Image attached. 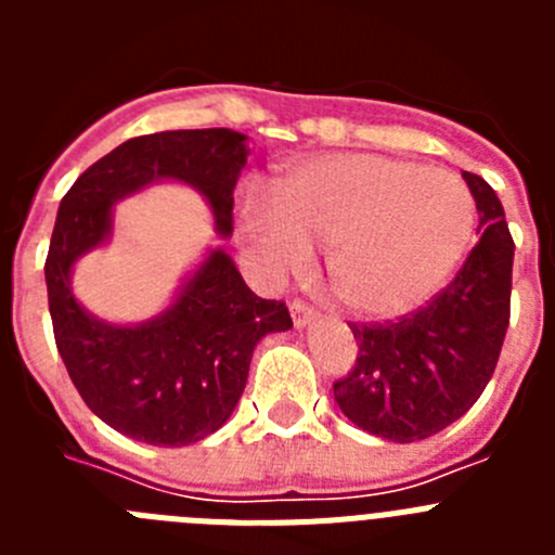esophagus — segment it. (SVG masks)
I'll return each instance as SVG.
<instances>
[{
	"label": "esophagus",
	"mask_w": 555,
	"mask_h": 555,
	"mask_svg": "<svg viewBox=\"0 0 555 555\" xmlns=\"http://www.w3.org/2000/svg\"><path fill=\"white\" fill-rule=\"evenodd\" d=\"M288 311H292L294 327H300V331L313 322V311L306 306V302H292V308H288Z\"/></svg>",
	"instance_id": "1"
}]
</instances>
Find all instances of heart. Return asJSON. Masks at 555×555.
<instances>
[{
    "label": "heart",
    "mask_w": 555,
    "mask_h": 555,
    "mask_svg": "<svg viewBox=\"0 0 555 555\" xmlns=\"http://www.w3.org/2000/svg\"><path fill=\"white\" fill-rule=\"evenodd\" d=\"M238 224L267 278L302 272L325 249L327 286L358 320H395L442 288L473 242L464 180L411 160L341 152L278 180L274 205L244 199Z\"/></svg>",
    "instance_id": "heart-1"
}]
</instances>
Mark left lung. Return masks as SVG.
<instances>
[{"label": "left lung", "mask_w": 555, "mask_h": 555, "mask_svg": "<svg viewBox=\"0 0 555 555\" xmlns=\"http://www.w3.org/2000/svg\"><path fill=\"white\" fill-rule=\"evenodd\" d=\"M478 208V244L455 281L420 311L350 325L356 366L333 384L341 414L389 442H420L467 414L487 389L506 338L514 242L498 194L461 171Z\"/></svg>", "instance_id": "obj_1"}]
</instances>
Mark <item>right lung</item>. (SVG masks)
I'll return each mask as SVG.
<instances>
[{"mask_svg":"<svg viewBox=\"0 0 555 555\" xmlns=\"http://www.w3.org/2000/svg\"><path fill=\"white\" fill-rule=\"evenodd\" d=\"M247 135L166 130L119 144L88 166L57 208L47 294L57 352L86 405L113 430L155 448H183L233 414L255 345L292 327L288 308L249 292L224 247H210L152 320L116 325L72 292L75 263L111 242L113 205L155 183H183L208 203L219 238L233 233V189Z\"/></svg>","mask_w":555,"mask_h":555,"instance_id":"obj_1","label":"right lung"}]
</instances>
